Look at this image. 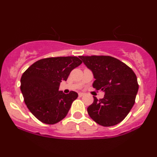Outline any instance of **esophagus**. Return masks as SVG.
Listing matches in <instances>:
<instances>
[{"label":"esophagus","instance_id":"1","mask_svg":"<svg viewBox=\"0 0 157 157\" xmlns=\"http://www.w3.org/2000/svg\"><path fill=\"white\" fill-rule=\"evenodd\" d=\"M78 95H79V97H83L84 95H85V94H83V93H79Z\"/></svg>","mask_w":157,"mask_h":157}]
</instances>
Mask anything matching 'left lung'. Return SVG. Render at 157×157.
Returning <instances> with one entry per match:
<instances>
[{
    "mask_svg": "<svg viewBox=\"0 0 157 157\" xmlns=\"http://www.w3.org/2000/svg\"><path fill=\"white\" fill-rule=\"evenodd\" d=\"M92 71L95 78L93 87L105 92L102 99L94 102L87 109L94 122L104 127L122 122L134 105L139 85L131 68L118 59L105 55L80 56Z\"/></svg>",
    "mask_w": 157,
    "mask_h": 157,
    "instance_id": "1",
    "label": "left lung"
}]
</instances>
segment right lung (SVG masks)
I'll use <instances>...</instances> for the list:
<instances>
[{"label": "right lung", "instance_id": "add662e5", "mask_svg": "<svg viewBox=\"0 0 157 157\" xmlns=\"http://www.w3.org/2000/svg\"><path fill=\"white\" fill-rule=\"evenodd\" d=\"M77 57H48L37 60L23 74L21 90L31 113L45 124L54 125L66 117L77 92L59 91L62 80L82 63Z\"/></svg>", "mask_w": 157, "mask_h": 157}]
</instances>
